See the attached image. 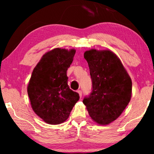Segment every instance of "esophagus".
<instances>
[{"instance_id": "obj_1", "label": "esophagus", "mask_w": 154, "mask_h": 154, "mask_svg": "<svg viewBox=\"0 0 154 154\" xmlns=\"http://www.w3.org/2000/svg\"><path fill=\"white\" fill-rule=\"evenodd\" d=\"M77 92H78V93L79 94L80 97H82V91H81V90H79Z\"/></svg>"}]
</instances>
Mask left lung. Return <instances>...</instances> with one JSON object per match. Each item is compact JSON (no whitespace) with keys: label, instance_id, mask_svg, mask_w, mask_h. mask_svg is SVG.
<instances>
[{"label":"left lung","instance_id":"8db88e82","mask_svg":"<svg viewBox=\"0 0 154 154\" xmlns=\"http://www.w3.org/2000/svg\"><path fill=\"white\" fill-rule=\"evenodd\" d=\"M84 58L89 66L92 90L83 102L94 122L107 125L117 119L130 102L131 79L110 50H87Z\"/></svg>","mask_w":154,"mask_h":154}]
</instances>
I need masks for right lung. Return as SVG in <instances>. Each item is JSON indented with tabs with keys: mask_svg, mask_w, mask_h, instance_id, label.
Instances as JSON below:
<instances>
[{
	"mask_svg": "<svg viewBox=\"0 0 154 154\" xmlns=\"http://www.w3.org/2000/svg\"><path fill=\"white\" fill-rule=\"evenodd\" d=\"M75 53L74 49L55 48L33 69L27 92L33 111L48 124L64 122L79 100V93L69 88L66 75Z\"/></svg>",
	"mask_w": 154,
	"mask_h": 154,
	"instance_id": "right-lung-1",
	"label": "right lung"
}]
</instances>
